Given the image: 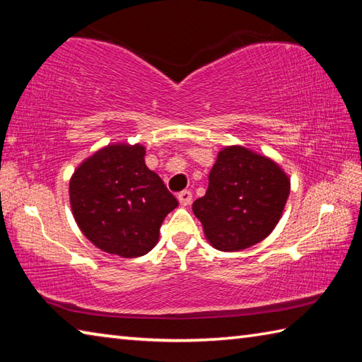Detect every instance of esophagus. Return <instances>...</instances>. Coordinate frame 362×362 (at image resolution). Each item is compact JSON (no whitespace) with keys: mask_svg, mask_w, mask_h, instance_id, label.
Listing matches in <instances>:
<instances>
[{"mask_svg":"<svg viewBox=\"0 0 362 362\" xmlns=\"http://www.w3.org/2000/svg\"><path fill=\"white\" fill-rule=\"evenodd\" d=\"M177 199H179V203L182 206H188V204H192L193 194H192V192H188V189H183V192L177 194Z\"/></svg>","mask_w":362,"mask_h":362,"instance_id":"obj_1","label":"esophagus"}]
</instances>
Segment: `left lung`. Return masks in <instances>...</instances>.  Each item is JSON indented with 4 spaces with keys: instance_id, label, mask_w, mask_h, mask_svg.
Segmentation results:
<instances>
[{
    "instance_id": "left-lung-1",
    "label": "left lung",
    "mask_w": 362,
    "mask_h": 362,
    "mask_svg": "<svg viewBox=\"0 0 362 362\" xmlns=\"http://www.w3.org/2000/svg\"><path fill=\"white\" fill-rule=\"evenodd\" d=\"M291 179L276 161L243 145L218 151L209 187L193 203L212 247L236 252L260 243L278 225Z\"/></svg>"
}]
</instances>
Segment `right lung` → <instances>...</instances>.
Instances as JSON below:
<instances>
[{
  "label": "right lung",
  "instance_id": "obj_1",
  "mask_svg": "<svg viewBox=\"0 0 362 362\" xmlns=\"http://www.w3.org/2000/svg\"><path fill=\"white\" fill-rule=\"evenodd\" d=\"M145 146L110 144L86 158L70 179V206L83 235L103 252L148 254L179 203L145 164Z\"/></svg>",
  "mask_w": 362,
  "mask_h": 362
}]
</instances>
